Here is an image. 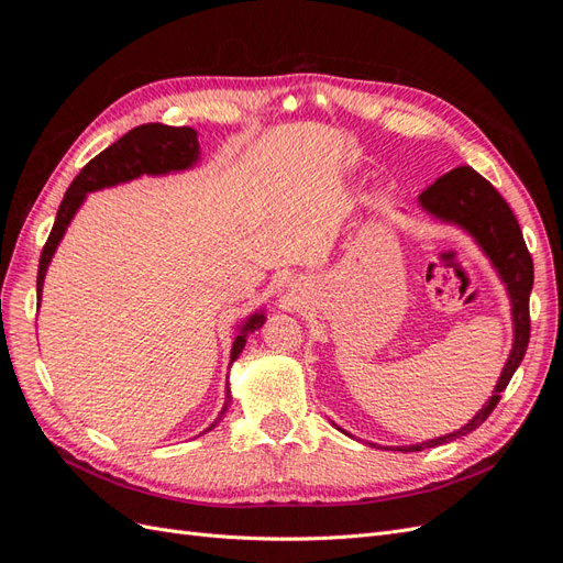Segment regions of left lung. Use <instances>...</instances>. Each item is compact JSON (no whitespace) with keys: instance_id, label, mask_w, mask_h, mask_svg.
Returning a JSON list of instances; mask_svg holds the SVG:
<instances>
[{"instance_id":"8db88e82","label":"left lung","mask_w":563,"mask_h":563,"mask_svg":"<svg viewBox=\"0 0 563 563\" xmlns=\"http://www.w3.org/2000/svg\"><path fill=\"white\" fill-rule=\"evenodd\" d=\"M418 201L424 213H430L432 218L441 220V223H451V225H457L460 230H465L488 255L490 265L496 267L503 284L507 286L509 302H512L515 343L498 378V385L493 389V397L488 399V404H484L482 411L465 424V428H460L453 434L422 441V444L397 446V451L401 453L449 444V441L465 437L467 432L479 428V424L493 413V408L498 406L500 395L509 385V380H512L515 371L523 360L528 338H531L528 298H531V288H533V258L526 249L523 234L512 209H509V203L500 197L496 187H493L484 176L476 174L474 168L457 166L453 172L441 176L437 183H432L428 190H422Z\"/></svg>"}]
</instances>
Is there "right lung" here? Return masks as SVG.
<instances>
[{
    "label": "right lung",
    "mask_w": 563,
    "mask_h": 563,
    "mask_svg": "<svg viewBox=\"0 0 563 563\" xmlns=\"http://www.w3.org/2000/svg\"><path fill=\"white\" fill-rule=\"evenodd\" d=\"M199 162V141L197 131L190 126H166V124H143L131 129L126 135H122L117 143L106 147L98 157H93L87 166L81 168L79 176L67 187V192L60 201L56 223L51 228L48 240L40 255V269H37V300L42 302V286L51 258L63 240V234L75 218L77 209L87 199L89 192L103 190V187H114L119 183H129L141 176H166L187 172ZM265 323V312H253L242 327L236 331V338L230 352V364L242 354L246 345V335L258 331ZM230 385L225 387V404L223 411L216 418L209 430H213L218 420L225 416L230 406ZM203 430V432H209Z\"/></svg>",
    "instance_id": "add662e5"
}]
</instances>
